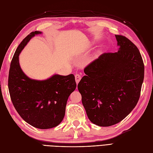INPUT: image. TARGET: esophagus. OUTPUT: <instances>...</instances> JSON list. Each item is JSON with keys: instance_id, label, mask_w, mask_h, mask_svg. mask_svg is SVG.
Masks as SVG:
<instances>
[{"instance_id": "obj_1", "label": "esophagus", "mask_w": 153, "mask_h": 153, "mask_svg": "<svg viewBox=\"0 0 153 153\" xmlns=\"http://www.w3.org/2000/svg\"><path fill=\"white\" fill-rule=\"evenodd\" d=\"M81 78H82V76L80 75H79V74H76V75H75V81L76 82V84H78V82H80Z\"/></svg>"}]
</instances>
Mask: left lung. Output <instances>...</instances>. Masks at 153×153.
Instances as JSON below:
<instances>
[{
  "label": "left lung",
  "instance_id": "left-lung-1",
  "mask_svg": "<svg viewBox=\"0 0 153 153\" xmlns=\"http://www.w3.org/2000/svg\"><path fill=\"white\" fill-rule=\"evenodd\" d=\"M115 36L118 51L104 53L88 65L78 84L88 118L101 127L116 124L133 111L144 78L137 47L126 36Z\"/></svg>",
  "mask_w": 153,
  "mask_h": 153
}]
</instances>
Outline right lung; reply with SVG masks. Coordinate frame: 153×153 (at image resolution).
<instances>
[{"mask_svg": "<svg viewBox=\"0 0 153 153\" xmlns=\"http://www.w3.org/2000/svg\"><path fill=\"white\" fill-rule=\"evenodd\" d=\"M31 32L16 48L8 77V89L15 109L24 121L36 128L47 129L59 125L65 112L68 99L76 89L75 76L55 74L46 80H35L23 72L19 55L31 38L42 34Z\"/></svg>", "mask_w": 153, "mask_h": 153, "instance_id": "right-lung-1", "label": "right lung"}]
</instances>
